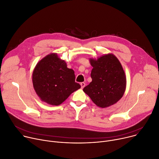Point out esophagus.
I'll return each mask as SVG.
<instances>
[{
    "instance_id": "34e87169",
    "label": "esophagus",
    "mask_w": 159,
    "mask_h": 159,
    "mask_svg": "<svg viewBox=\"0 0 159 159\" xmlns=\"http://www.w3.org/2000/svg\"><path fill=\"white\" fill-rule=\"evenodd\" d=\"M80 85H81V88L83 89V88L85 87V84L84 82H81V83H80Z\"/></svg>"
}]
</instances>
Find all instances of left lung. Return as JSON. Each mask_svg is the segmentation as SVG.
Masks as SVG:
<instances>
[{
  "instance_id": "1",
  "label": "left lung",
  "mask_w": 159,
  "mask_h": 159,
  "mask_svg": "<svg viewBox=\"0 0 159 159\" xmlns=\"http://www.w3.org/2000/svg\"><path fill=\"white\" fill-rule=\"evenodd\" d=\"M92 82L84 88L98 107H108L122 97L126 87L124 71L119 60L112 54H105L95 60L90 59Z\"/></svg>"
}]
</instances>
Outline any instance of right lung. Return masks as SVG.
<instances>
[{
    "label": "right lung",
    "mask_w": 159,
    "mask_h": 159,
    "mask_svg": "<svg viewBox=\"0 0 159 159\" xmlns=\"http://www.w3.org/2000/svg\"><path fill=\"white\" fill-rule=\"evenodd\" d=\"M74 71L67 68L65 61L52 53L36 65L32 75L34 89L42 101L59 105L74 91L80 88L75 82Z\"/></svg>",
    "instance_id": "right-lung-1"
}]
</instances>
